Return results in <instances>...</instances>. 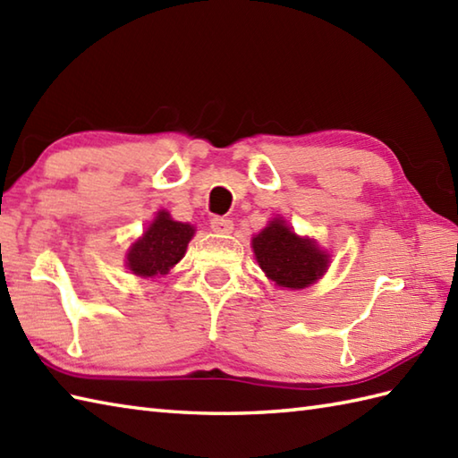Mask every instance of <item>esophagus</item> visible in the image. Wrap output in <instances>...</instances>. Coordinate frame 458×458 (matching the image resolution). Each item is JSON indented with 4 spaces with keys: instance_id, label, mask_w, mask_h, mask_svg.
I'll return each instance as SVG.
<instances>
[{
    "instance_id": "34e87169",
    "label": "esophagus",
    "mask_w": 458,
    "mask_h": 458,
    "mask_svg": "<svg viewBox=\"0 0 458 458\" xmlns=\"http://www.w3.org/2000/svg\"><path fill=\"white\" fill-rule=\"evenodd\" d=\"M210 228H212V232H216V234H230V232L234 230V222H232L230 218L216 216L210 220Z\"/></svg>"
}]
</instances>
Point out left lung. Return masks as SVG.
I'll list each match as a JSON object with an SVG mask.
<instances>
[{
  "mask_svg": "<svg viewBox=\"0 0 458 458\" xmlns=\"http://www.w3.org/2000/svg\"><path fill=\"white\" fill-rule=\"evenodd\" d=\"M259 267L281 287L303 289L325 274L328 256L315 242L299 238L284 220H274L251 240Z\"/></svg>",
  "mask_w": 458,
  "mask_h": 458,
  "instance_id": "obj_1",
  "label": "left lung"
}]
</instances>
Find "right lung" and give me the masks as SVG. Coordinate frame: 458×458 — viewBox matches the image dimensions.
I'll return each instance as SVG.
<instances>
[{
  "label": "right lung",
  "instance_id": "right-lung-1",
  "mask_svg": "<svg viewBox=\"0 0 458 458\" xmlns=\"http://www.w3.org/2000/svg\"><path fill=\"white\" fill-rule=\"evenodd\" d=\"M192 234L191 224L174 222L167 212H159L143 232V238L131 246L128 267L141 277L169 274V269L184 256Z\"/></svg>",
  "mask_w": 458,
  "mask_h": 458
}]
</instances>
